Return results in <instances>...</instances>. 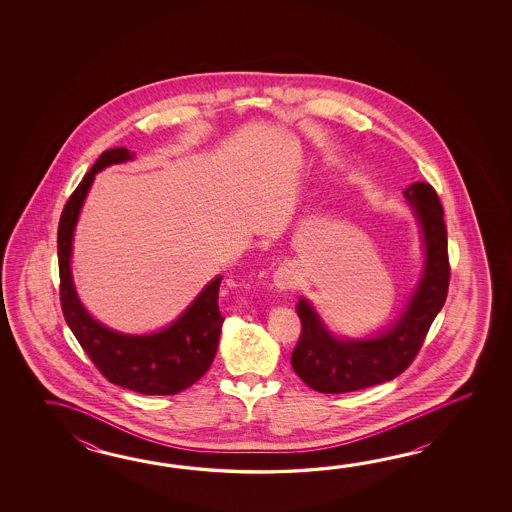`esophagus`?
<instances>
[{
    "label": "esophagus",
    "mask_w": 512,
    "mask_h": 512,
    "mask_svg": "<svg viewBox=\"0 0 512 512\" xmlns=\"http://www.w3.org/2000/svg\"><path fill=\"white\" fill-rule=\"evenodd\" d=\"M272 280H274V287L276 289H280V291H289V289H294L296 287V283H298V276H296V272H294L293 267H289V265H283V267H278L274 274H272Z\"/></svg>",
    "instance_id": "esophagus-1"
}]
</instances>
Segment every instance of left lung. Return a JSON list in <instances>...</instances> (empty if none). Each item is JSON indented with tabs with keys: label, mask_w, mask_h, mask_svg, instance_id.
I'll return each mask as SVG.
<instances>
[{
	"label": "left lung",
	"mask_w": 512,
	"mask_h": 512,
	"mask_svg": "<svg viewBox=\"0 0 512 512\" xmlns=\"http://www.w3.org/2000/svg\"><path fill=\"white\" fill-rule=\"evenodd\" d=\"M404 197L423 232L425 271L393 326L371 338H338L305 298L296 304L302 333L291 364L296 375L316 392H357L401 375L414 362L435 316L445 305L450 263L441 201L428 183L408 186Z\"/></svg>",
	"instance_id": "left-lung-1"
}]
</instances>
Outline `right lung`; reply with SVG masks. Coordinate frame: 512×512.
<instances>
[{
    "label": "right lung",
    "mask_w": 512,
    "mask_h": 512,
    "mask_svg": "<svg viewBox=\"0 0 512 512\" xmlns=\"http://www.w3.org/2000/svg\"><path fill=\"white\" fill-rule=\"evenodd\" d=\"M135 153L126 148L106 150L84 175L67 199L58 223V269L60 304L87 357L111 384L144 395H175L207 373L218 351L223 316L218 294L221 276L214 278L186 307L174 324L152 335H122L98 324L78 300L71 276V245L80 208L95 174L109 164L126 163Z\"/></svg>",
    "instance_id": "add662e5"
}]
</instances>
